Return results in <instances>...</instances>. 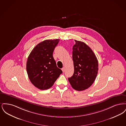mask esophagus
Returning a JSON list of instances; mask_svg holds the SVG:
<instances>
[{
  "label": "esophagus",
  "mask_w": 126,
  "mask_h": 126,
  "mask_svg": "<svg viewBox=\"0 0 126 126\" xmlns=\"http://www.w3.org/2000/svg\"><path fill=\"white\" fill-rule=\"evenodd\" d=\"M61 69H62V70L63 72H64L65 71V68H64V67H63Z\"/></svg>",
  "instance_id": "34e87169"
}]
</instances>
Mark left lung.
I'll list each match as a JSON object with an SVG mask.
<instances>
[{
    "instance_id": "left-lung-1",
    "label": "left lung",
    "mask_w": 126,
    "mask_h": 126,
    "mask_svg": "<svg viewBox=\"0 0 126 126\" xmlns=\"http://www.w3.org/2000/svg\"><path fill=\"white\" fill-rule=\"evenodd\" d=\"M72 58L74 73L68 81L75 90H85L92 85L98 71V62L92 49L85 43L75 40Z\"/></svg>"
}]
</instances>
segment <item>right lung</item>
<instances>
[{
	"mask_svg": "<svg viewBox=\"0 0 126 126\" xmlns=\"http://www.w3.org/2000/svg\"><path fill=\"white\" fill-rule=\"evenodd\" d=\"M60 39L46 40L33 48L26 63V70L31 83L40 90L50 88L62 73L53 57Z\"/></svg>",
	"mask_w": 126,
	"mask_h": 126,
	"instance_id": "add662e5",
	"label": "right lung"
}]
</instances>
